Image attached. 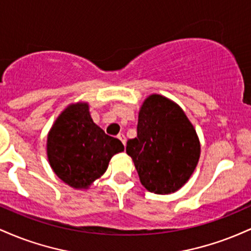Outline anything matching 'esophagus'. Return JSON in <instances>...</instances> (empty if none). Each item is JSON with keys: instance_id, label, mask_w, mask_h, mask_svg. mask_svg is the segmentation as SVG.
I'll return each mask as SVG.
<instances>
[{"instance_id": "esophagus-1", "label": "esophagus", "mask_w": 251, "mask_h": 251, "mask_svg": "<svg viewBox=\"0 0 251 251\" xmlns=\"http://www.w3.org/2000/svg\"><path fill=\"white\" fill-rule=\"evenodd\" d=\"M118 138H119V139L122 140V143L124 144V145H125V144H126V137H125V134L119 133V134H118Z\"/></svg>"}]
</instances>
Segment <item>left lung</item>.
Segmentation results:
<instances>
[{
	"label": "left lung",
	"mask_w": 251,
	"mask_h": 251,
	"mask_svg": "<svg viewBox=\"0 0 251 251\" xmlns=\"http://www.w3.org/2000/svg\"><path fill=\"white\" fill-rule=\"evenodd\" d=\"M126 153L133 159L149 191L166 195L180 189L195 171L201 146L194 126L181 108L162 96H150L139 112L137 137Z\"/></svg>",
	"instance_id": "1"
}]
</instances>
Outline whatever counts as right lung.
Masks as SVG:
<instances>
[{
	"label": "right lung",
	"instance_id": "obj_1",
	"mask_svg": "<svg viewBox=\"0 0 251 251\" xmlns=\"http://www.w3.org/2000/svg\"><path fill=\"white\" fill-rule=\"evenodd\" d=\"M122 151L123 143L93 123L87 103L66 108L47 139L51 169L60 179L75 189L91 185L106 171L111 158Z\"/></svg>",
	"mask_w": 251,
	"mask_h": 251
}]
</instances>
